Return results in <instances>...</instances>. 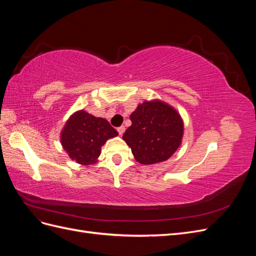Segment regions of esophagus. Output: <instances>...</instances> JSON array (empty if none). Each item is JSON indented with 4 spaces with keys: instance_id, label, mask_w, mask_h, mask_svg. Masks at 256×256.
<instances>
[{
    "instance_id": "obj_1",
    "label": "esophagus",
    "mask_w": 256,
    "mask_h": 256,
    "mask_svg": "<svg viewBox=\"0 0 256 256\" xmlns=\"http://www.w3.org/2000/svg\"><path fill=\"white\" fill-rule=\"evenodd\" d=\"M118 134H120V136H122V134L125 132V127H124V126L118 127Z\"/></svg>"
}]
</instances>
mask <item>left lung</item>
<instances>
[{"label": "left lung", "instance_id": "8db88e82", "mask_svg": "<svg viewBox=\"0 0 256 256\" xmlns=\"http://www.w3.org/2000/svg\"><path fill=\"white\" fill-rule=\"evenodd\" d=\"M131 126L122 140L141 164L166 161L180 148L184 120L175 108L160 99L145 100L130 114Z\"/></svg>", "mask_w": 256, "mask_h": 256}]
</instances>
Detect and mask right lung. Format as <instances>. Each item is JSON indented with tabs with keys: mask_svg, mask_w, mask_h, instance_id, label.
Masks as SVG:
<instances>
[{
	"mask_svg": "<svg viewBox=\"0 0 256 256\" xmlns=\"http://www.w3.org/2000/svg\"><path fill=\"white\" fill-rule=\"evenodd\" d=\"M118 136V131L106 120L79 110L66 120L60 140L69 158L76 164L88 166L98 161L102 145Z\"/></svg>",
	"mask_w": 256,
	"mask_h": 256,
	"instance_id": "1",
	"label": "right lung"
}]
</instances>
